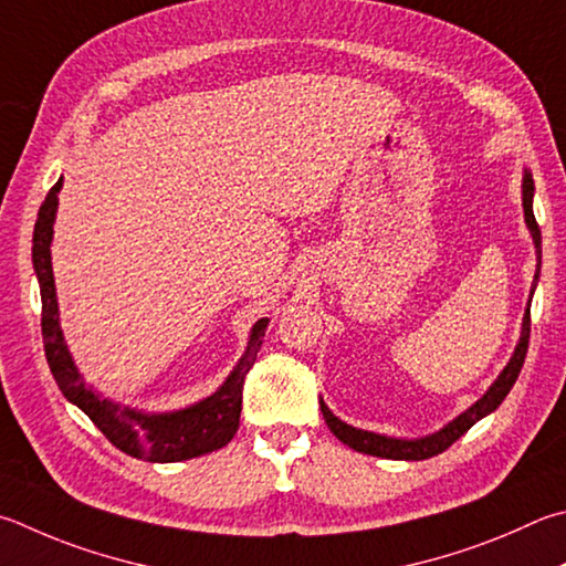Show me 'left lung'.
<instances>
[{
    "instance_id": "1",
    "label": "left lung",
    "mask_w": 566,
    "mask_h": 566,
    "mask_svg": "<svg viewBox=\"0 0 566 566\" xmlns=\"http://www.w3.org/2000/svg\"><path fill=\"white\" fill-rule=\"evenodd\" d=\"M532 200H534V180L532 172L525 168L522 170V210H525V224L532 234V244H534V256H537V270H534V280H532V290H530V300L525 306V316H522V332H520V342L512 352L507 366L502 368L500 376L490 384V388L482 394L475 403L470 408L462 410L460 416H455L450 423H446L440 430L423 438H394V436H384V433H374V430H364V428H354L344 423L342 418H336L328 406L318 398V406H322L324 420L332 433L342 440L344 446L354 448L356 453L364 455H374V458H386V460H426L433 458L438 453H443L450 446L455 443L460 436H465L468 430L490 416L492 410H497V406L505 400L510 394V388L515 386L517 376L522 371V364H525L527 356V344H530V306H532V296L534 290L539 284V266H542V234L537 228V220H534V210H532Z\"/></svg>"
}]
</instances>
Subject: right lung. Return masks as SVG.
Segmentation results:
<instances>
[{
    "mask_svg": "<svg viewBox=\"0 0 566 566\" xmlns=\"http://www.w3.org/2000/svg\"><path fill=\"white\" fill-rule=\"evenodd\" d=\"M61 185H64V178H59L41 205L32 240V262L41 292V334H44L46 361L61 394L66 396L69 403L84 410L101 433L130 458L148 462H180L208 455L212 450L228 446L240 428L244 374L254 364L270 318L262 316L260 322H254L248 348H244L238 366L208 398L195 400L185 408L156 413V410L133 408L98 394L81 376L59 322L56 284L54 270H51V240H54Z\"/></svg>",
    "mask_w": 566,
    "mask_h": 566,
    "instance_id": "obj_1",
    "label": "right lung"
}]
</instances>
